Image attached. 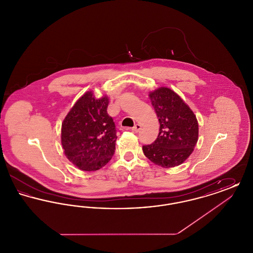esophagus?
Returning a JSON list of instances; mask_svg holds the SVG:
<instances>
[{
  "label": "esophagus",
  "mask_w": 253,
  "mask_h": 253,
  "mask_svg": "<svg viewBox=\"0 0 253 253\" xmlns=\"http://www.w3.org/2000/svg\"><path fill=\"white\" fill-rule=\"evenodd\" d=\"M141 130V126L139 124H135L132 128V132H138Z\"/></svg>",
  "instance_id": "34e87169"
}]
</instances>
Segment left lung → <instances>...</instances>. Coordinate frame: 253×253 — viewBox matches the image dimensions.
Returning a JSON list of instances; mask_svg holds the SVG:
<instances>
[{"mask_svg":"<svg viewBox=\"0 0 253 253\" xmlns=\"http://www.w3.org/2000/svg\"><path fill=\"white\" fill-rule=\"evenodd\" d=\"M160 123L154 143L144 145L143 153L156 165L171 168L191 156L198 140V122L192 109L175 92L160 87L149 94Z\"/></svg>","mask_w":253,"mask_h":253,"instance_id":"1","label":"left lung"}]
</instances>
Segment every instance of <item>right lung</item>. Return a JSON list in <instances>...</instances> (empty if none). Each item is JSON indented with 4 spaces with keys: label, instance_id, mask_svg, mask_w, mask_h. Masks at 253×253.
Instances as JSON below:
<instances>
[{
    "label": "right lung",
    "instance_id": "add662e5",
    "mask_svg": "<svg viewBox=\"0 0 253 253\" xmlns=\"http://www.w3.org/2000/svg\"><path fill=\"white\" fill-rule=\"evenodd\" d=\"M108 96L96 98L86 92L61 124V145L78 168L92 171L104 167L115 154L117 131L107 113Z\"/></svg>",
    "mask_w": 253,
    "mask_h": 253
}]
</instances>
